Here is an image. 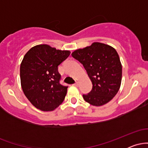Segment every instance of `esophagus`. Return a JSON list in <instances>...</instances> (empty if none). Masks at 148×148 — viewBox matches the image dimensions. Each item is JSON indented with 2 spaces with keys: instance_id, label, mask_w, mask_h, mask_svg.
I'll return each instance as SVG.
<instances>
[{
  "instance_id": "1",
  "label": "esophagus",
  "mask_w": 148,
  "mask_h": 148,
  "mask_svg": "<svg viewBox=\"0 0 148 148\" xmlns=\"http://www.w3.org/2000/svg\"><path fill=\"white\" fill-rule=\"evenodd\" d=\"M73 85H74V86H79V82H77V81H76L75 84H73Z\"/></svg>"
}]
</instances>
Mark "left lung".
<instances>
[{
    "label": "left lung",
    "instance_id": "obj_1",
    "mask_svg": "<svg viewBox=\"0 0 148 148\" xmlns=\"http://www.w3.org/2000/svg\"><path fill=\"white\" fill-rule=\"evenodd\" d=\"M84 65L92 88L83 95L86 101L100 106L110 101L118 93L122 81V64L114 48L100 42L79 49L72 53Z\"/></svg>",
    "mask_w": 148,
    "mask_h": 148
}]
</instances>
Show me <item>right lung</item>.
Wrapping results in <instances>:
<instances>
[{
    "label": "right lung",
    "instance_id": "add662e5",
    "mask_svg": "<svg viewBox=\"0 0 148 148\" xmlns=\"http://www.w3.org/2000/svg\"><path fill=\"white\" fill-rule=\"evenodd\" d=\"M69 51L57 50L47 45L32 47L20 66L23 93L34 106L51 111L64 101L67 86L60 84L58 65L68 58Z\"/></svg>",
    "mask_w": 148,
    "mask_h": 148
}]
</instances>
